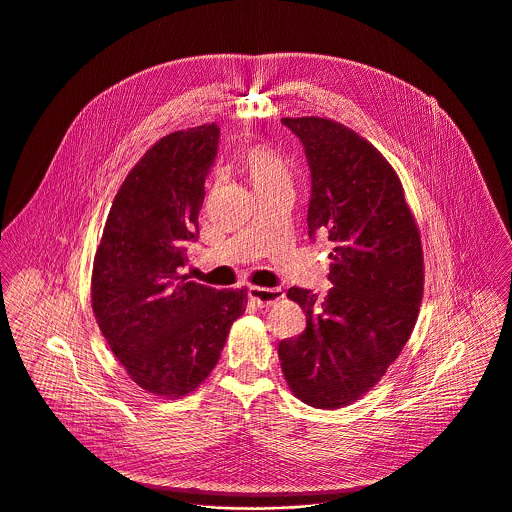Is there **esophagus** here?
I'll use <instances>...</instances> for the list:
<instances>
[{
	"mask_svg": "<svg viewBox=\"0 0 512 512\" xmlns=\"http://www.w3.org/2000/svg\"><path fill=\"white\" fill-rule=\"evenodd\" d=\"M248 296H250V300H252L258 308H266V306H272V304H276L278 300H282V298H284V292H282L280 288H256V286H252V288L248 290Z\"/></svg>",
	"mask_w": 512,
	"mask_h": 512,
	"instance_id": "obj_1",
	"label": "esophagus"
}]
</instances>
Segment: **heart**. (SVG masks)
<instances>
[{
  "mask_svg": "<svg viewBox=\"0 0 512 512\" xmlns=\"http://www.w3.org/2000/svg\"><path fill=\"white\" fill-rule=\"evenodd\" d=\"M242 165L254 190H264L276 184H290V171L284 157L270 145L258 143L242 153Z\"/></svg>",
  "mask_w": 512,
  "mask_h": 512,
  "instance_id": "obj_1",
  "label": "heart"
}]
</instances>
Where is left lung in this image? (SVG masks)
<instances>
[{"label":"left lung","mask_w":512,"mask_h":512,"mask_svg":"<svg viewBox=\"0 0 512 512\" xmlns=\"http://www.w3.org/2000/svg\"><path fill=\"white\" fill-rule=\"evenodd\" d=\"M312 176L308 236L330 240L324 298L290 288L306 330L280 341L284 377L304 403L340 409L367 393L399 357L423 298V252L401 180L383 155L336 121L282 119Z\"/></svg>","instance_id":"left-lung-1"}]
</instances>
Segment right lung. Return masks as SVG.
<instances>
[{"label": "right lung", "mask_w": 512, "mask_h": 512, "mask_svg": "<svg viewBox=\"0 0 512 512\" xmlns=\"http://www.w3.org/2000/svg\"><path fill=\"white\" fill-rule=\"evenodd\" d=\"M218 139L210 123L155 143L121 184L93 262L99 330L131 379L159 397H182L208 377L248 304L246 288L216 290L180 274Z\"/></svg>", "instance_id": "add662e5"}]
</instances>
